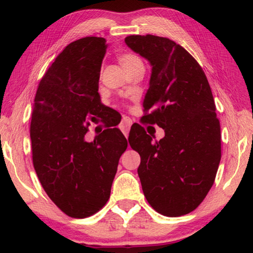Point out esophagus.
<instances>
[{"label": "esophagus", "mask_w": 253, "mask_h": 253, "mask_svg": "<svg viewBox=\"0 0 253 253\" xmlns=\"http://www.w3.org/2000/svg\"><path fill=\"white\" fill-rule=\"evenodd\" d=\"M131 121L128 117H124L123 121L121 123V129L123 131V134L125 135L126 137L128 136V132H129L130 129V126H131Z\"/></svg>", "instance_id": "1"}]
</instances>
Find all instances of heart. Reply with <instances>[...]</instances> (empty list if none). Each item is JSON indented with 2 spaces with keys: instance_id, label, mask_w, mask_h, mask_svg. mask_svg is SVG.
Returning <instances> with one entry per match:
<instances>
[{
  "instance_id": "heart-1",
  "label": "heart",
  "mask_w": 253,
  "mask_h": 253,
  "mask_svg": "<svg viewBox=\"0 0 253 253\" xmlns=\"http://www.w3.org/2000/svg\"><path fill=\"white\" fill-rule=\"evenodd\" d=\"M119 63H121L122 67L125 69V71H128L129 69H131L132 67H135L136 65L140 63V60L138 58H136L135 55L126 53V54H122L119 57Z\"/></svg>"
}]
</instances>
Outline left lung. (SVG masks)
<instances>
[{
	"label": "left lung",
	"mask_w": 253,
	"mask_h": 253,
	"mask_svg": "<svg viewBox=\"0 0 253 253\" xmlns=\"http://www.w3.org/2000/svg\"><path fill=\"white\" fill-rule=\"evenodd\" d=\"M125 42L152 67L143 121L165 130L158 142L140 125L130 130L144 195L158 213L181 216L202 203L220 164L221 129L211 88L198 61L168 38L129 36Z\"/></svg>",
	"instance_id": "left-lung-1"
}]
</instances>
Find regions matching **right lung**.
Segmentation results:
<instances>
[{"label": "right lung", "mask_w": 253, "mask_h": 253, "mask_svg": "<svg viewBox=\"0 0 253 253\" xmlns=\"http://www.w3.org/2000/svg\"><path fill=\"white\" fill-rule=\"evenodd\" d=\"M106 48L104 38L71 42L42 77L34 98L30 126L34 169L52 202L77 219L92 215L107 203L127 148L116 127L91 143L84 140L90 123L105 113L98 83Z\"/></svg>", "instance_id": "add662e5"}]
</instances>
